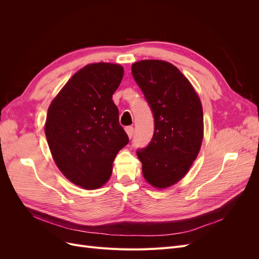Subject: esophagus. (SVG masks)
<instances>
[{
    "instance_id": "34e87169",
    "label": "esophagus",
    "mask_w": 259,
    "mask_h": 259,
    "mask_svg": "<svg viewBox=\"0 0 259 259\" xmlns=\"http://www.w3.org/2000/svg\"><path fill=\"white\" fill-rule=\"evenodd\" d=\"M125 131H126L127 136L130 138H132L133 135H134V127H133V126H126V127H125Z\"/></svg>"
}]
</instances>
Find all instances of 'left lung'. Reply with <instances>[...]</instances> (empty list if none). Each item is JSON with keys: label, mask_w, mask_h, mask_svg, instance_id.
I'll return each mask as SVG.
<instances>
[{"label": "left lung", "mask_w": 259, "mask_h": 259, "mask_svg": "<svg viewBox=\"0 0 259 259\" xmlns=\"http://www.w3.org/2000/svg\"><path fill=\"white\" fill-rule=\"evenodd\" d=\"M132 74L154 119L150 144L137 150L143 174L154 188H167L187 174L200 151L201 101L187 77L167 61H137L132 66Z\"/></svg>", "instance_id": "left-lung-1"}]
</instances>
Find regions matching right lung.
<instances>
[{"instance_id":"add662e5","label":"right lung","mask_w":259,"mask_h":259,"mask_svg":"<svg viewBox=\"0 0 259 259\" xmlns=\"http://www.w3.org/2000/svg\"><path fill=\"white\" fill-rule=\"evenodd\" d=\"M124 70L98 62L79 70L49 108L45 135L55 163L70 182L97 189L112 173V163L128 136L112 100Z\"/></svg>"}]
</instances>
